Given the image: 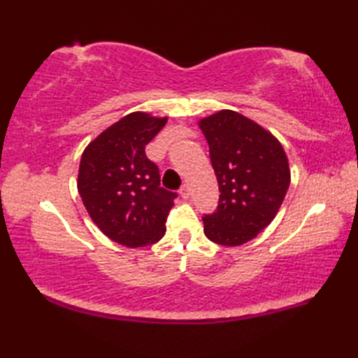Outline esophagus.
Returning <instances> with one entry per match:
<instances>
[{
	"mask_svg": "<svg viewBox=\"0 0 358 358\" xmlns=\"http://www.w3.org/2000/svg\"><path fill=\"white\" fill-rule=\"evenodd\" d=\"M180 195L183 196V199H189V195H191V187H189V185H183V186H181Z\"/></svg>",
	"mask_w": 358,
	"mask_h": 358,
	"instance_id": "obj_1",
	"label": "esophagus"
}]
</instances>
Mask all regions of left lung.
<instances>
[{"label":"left lung","mask_w":358,"mask_h":358,"mask_svg":"<svg viewBox=\"0 0 358 358\" xmlns=\"http://www.w3.org/2000/svg\"><path fill=\"white\" fill-rule=\"evenodd\" d=\"M199 126L220 189L217 210L203 217L204 234L217 245H245L271 224L285 200L287 155L269 131L235 110H218Z\"/></svg>","instance_id":"1"}]
</instances>
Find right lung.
<instances>
[{"label":"right lung","mask_w":358,"mask_h":358,"mask_svg":"<svg viewBox=\"0 0 358 358\" xmlns=\"http://www.w3.org/2000/svg\"><path fill=\"white\" fill-rule=\"evenodd\" d=\"M167 117L132 112L87 144L78 169V192L92 222L106 237L127 248L163 238L177 194L159 187V172L146 144Z\"/></svg>","instance_id":"1"}]
</instances>
